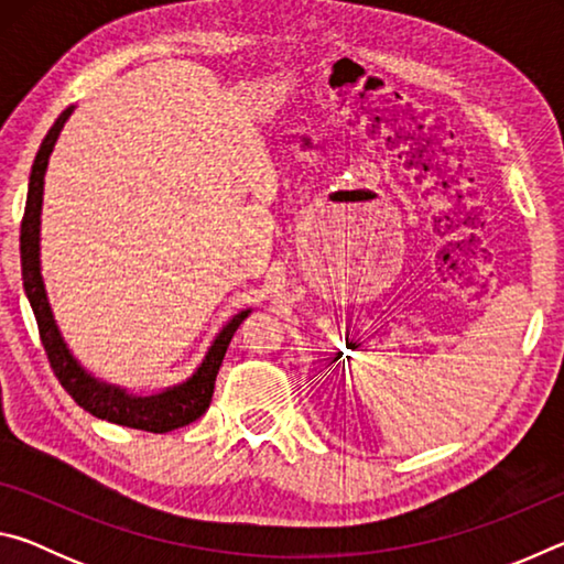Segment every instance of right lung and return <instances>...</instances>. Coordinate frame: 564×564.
<instances>
[{
	"mask_svg": "<svg viewBox=\"0 0 564 564\" xmlns=\"http://www.w3.org/2000/svg\"><path fill=\"white\" fill-rule=\"evenodd\" d=\"M74 113V107L64 109L59 119L54 121V127L46 131L36 159L32 164L30 174V188H26V206L22 218V236H19V253H22V281L24 293L30 299V305L34 311L36 326H40L42 346L50 356L54 376L59 378L62 388L69 393L76 405H82L94 417L109 420L123 427H137V431L147 433H169L176 427H184L194 423L196 417L206 413L208 403L214 395L216 373L221 368L228 343H231L236 328L241 326L243 318H248L251 308H243L234 313L228 318L221 330L216 333L208 343L204 358L194 368L186 380L181 383L159 388L154 393L139 395L131 393L129 388L107 383L87 370L74 356L69 343L64 340L59 323L54 318L50 295H46L44 275H42V206H44V176L46 166H50V156L56 147V139L64 129V123L69 121Z\"/></svg>",
	"mask_w": 564,
	"mask_h": 564,
	"instance_id": "1",
	"label": "right lung"
}]
</instances>
